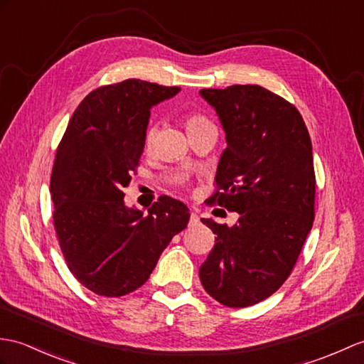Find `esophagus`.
Here are the masks:
<instances>
[{"mask_svg": "<svg viewBox=\"0 0 364 364\" xmlns=\"http://www.w3.org/2000/svg\"><path fill=\"white\" fill-rule=\"evenodd\" d=\"M198 222H200V217L196 214V213H192L191 214V225L193 226V225H198Z\"/></svg>", "mask_w": 364, "mask_h": 364, "instance_id": "1", "label": "esophagus"}]
</instances>
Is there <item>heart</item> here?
I'll use <instances>...</instances> for the list:
<instances>
[{
	"instance_id": "b5f03b06",
	"label": "heart",
	"mask_w": 364,
	"mask_h": 364,
	"mask_svg": "<svg viewBox=\"0 0 364 364\" xmlns=\"http://www.w3.org/2000/svg\"><path fill=\"white\" fill-rule=\"evenodd\" d=\"M203 122H208L205 117H200V116H191L188 119V127H192V125H197V124H203ZM151 142H154V130H147L146 133V146L150 147Z\"/></svg>"
}]
</instances>
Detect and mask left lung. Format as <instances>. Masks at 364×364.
Here are the masks:
<instances>
[{"instance_id": "8db88e82", "label": "left lung", "mask_w": 364, "mask_h": 364, "mask_svg": "<svg viewBox=\"0 0 364 364\" xmlns=\"http://www.w3.org/2000/svg\"><path fill=\"white\" fill-rule=\"evenodd\" d=\"M225 130L209 198L239 213L232 226L201 222L217 234L200 281L226 307L267 299L296 264L315 218L311 141L296 107L259 85L201 90Z\"/></svg>"}]
</instances>
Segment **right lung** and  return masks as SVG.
<instances>
[{"label":"right lung","instance_id":"add662e5","mask_svg":"<svg viewBox=\"0 0 364 364\" xmlns=\"http://www.w3.org/2000/svg\"><path fill=\"white\" fill-rule=\"evenodd\" d=\"M139 79L100 87L75 108L50 175L54 226L70 272L92 293L119 298L146 284L189 223L184 203L161 197L147 215L125 206L151 107L178 95Z\"/></svg>","mask_w":364,"mask_h":364}]
</instances>
